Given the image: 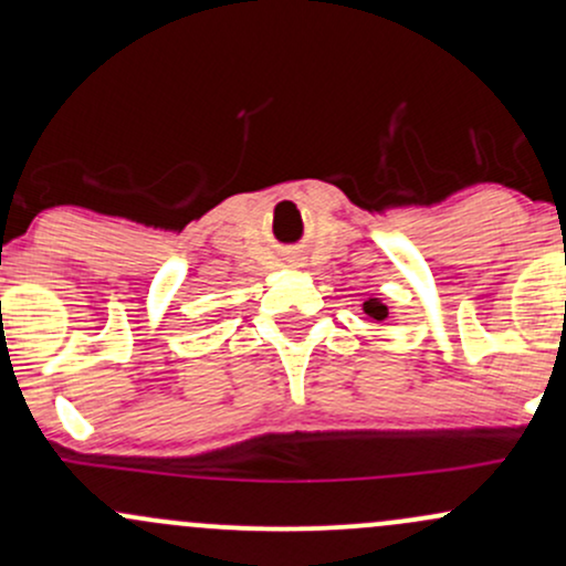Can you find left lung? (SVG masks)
Returning <instances> with one entry per match:
<instances>
[{
    "instance_id": "1",
    "label": "left lung",
    "mask_w": 566,
    "mask_h": 566,
    "mask_svg": "<svg viewBox=\"0 0 566 566\" xmlns=\"http://www.w3.org/2000/svg\"><path fill=\"white\" fill-rule=\"evenodd\" d=\"M365 314H369V316H373V319H386V314H388V311H386V305H382L380 301H367L365 303Z\"/></svg>"
}]
</instances>
